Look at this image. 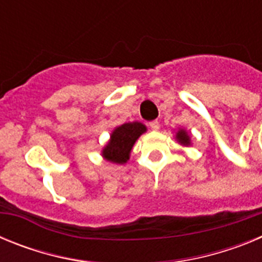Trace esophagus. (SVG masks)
<instances>
[{
  "mask_svg": "<svg viewBox=\"0 0 262 262\" xmlns=\"http://www.w3.org/2000/svg\"><path fill=\"white\" fill-rule=\"evenodd\" d=\"M149 127H151V129H154V131H157V129L160 128L159 120H152V122H149Z\"/></svg>",
  "mask_w": 262,
  "mask_h": 262,
  "instance_id": "1",
  "label": "esophagus"
}]
</instances>
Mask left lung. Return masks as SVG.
<instances>
[{"instance_id":"obj_1","label":"left lung","mask_w":262,"mask_h":262,"mask_svg":"<svg viewBox=\"0 0 262 262\" xmlns=\"http://www.w3.org/2000/svg\"><path fill=\"white\" fill-rule=\"evenodd\" d=\"M176 139H177V142L181 145H185V147L190 145V135L185 129H178L177 134H176Z\"/></svg>"}]
</instances>
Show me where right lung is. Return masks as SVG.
<instances>
[{"mask_svg":"<svg viewBox=\"0 0 262 262\" xmlns=\"http://www.w3.org/2000/svg\"><path fill=\"white\" fill-rule=\"evenodd\" d=\"M147 131V127L139 122H129L114 128L110 140L102 149L103 159L114 164H126L139 136Z\"/></svg>","mask_w":262,"mask_h":262,"instance_id":"1","label":"right lung"}]
</instances>
